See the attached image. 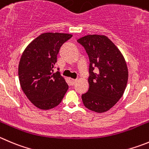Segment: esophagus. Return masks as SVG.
<instances>
[{"label": "esophagus", "mask_w": 149, "mask_h": 149, "mask_svg": "<svg viewBox=\"0 0 149 149\" xmlns=\"http://www.w3.org/2000/svg\"><path fill=\"white\" fill-rule=\"evenodd\" d=\"M70 84H71V85H74L75 83H76V81H77V79H71V78H70Z\"/></svg>", "instance_id": "esophagus-1"}]
</instances>
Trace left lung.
<instances>
[{
  "label": "left lung",
  "instance_id": "1",
  "mask_svg": "<svg viewBox=\"0 0 149 149\" xmlns=\"http://www.w3.org/2000/svg\"><path fill=\"white\" fill-rule=\"evenodd\" d=\"M90 59L89 90L82 94L84 106L93 112H104L120 100L128 81V68L116 45L104 35H87L77 40ZM97 72L94 73L95 68Z\"/></svg>",
  "mask_w": 149,
  "mask_h": 149
}]
</instances>
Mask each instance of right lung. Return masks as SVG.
<instances>
[{"label": "right lung", "instance_id": "obj_1", "mask_svg": "<svg viewBox=\"0 0 149 149\" xmlns=\"http://www.w3.org/2000/svg\"><path fill=\"white\" fill-rule=\"evenodd\" d=\"M72 36L43 33L22 54L18 66L20 87L29 101L39 109H50L59 105L68 90L65 79L54 69L61 46Z\"/></svg>", "mask_w": 149, "mask_h": 149}]
</instances>
